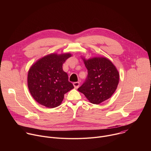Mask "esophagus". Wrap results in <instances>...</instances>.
Listing matches in <instances>:
<instances>
[{
	"mask_svg": "<svg viewBox=\"0 0 151 151\" xmlns=\"http://www.w3.org/2000/svg\"><path fill=\"white\" fill-rule=\"evenodd\" d=\"M73 86H74L75 88H78L79 87V85H80V83H79V82H73Z\"/></svg>",
	"mask_w": 151,
	"mask_h": 151,
	"instance_id": "obj_1",
	"label": "esophagus"
}]
</instances>
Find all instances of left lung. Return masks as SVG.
Wrapping results in <instances>:
<instances>
[{
    "label": "left lung",
    "instance_id": "left-lung-1",
    "mask_svg": "<svg viewBox=\"0 0 151 151\" xmlns=\"http://www.w3.org/2000/svg\"><path fill=\"white\" fill-rule=\"evenodd\" d=\"M88 70L85 82L78 89L88 101L99 104L109 99L117 88L119 73L112 62L104 57L86 59L82 57Z\"/></svg>",
    "mask_w": 151,
    "mask_h": 151
}]
</instances>
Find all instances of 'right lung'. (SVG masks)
<instances>
[{
    "label": "right lung",
    "instance_id": "add662e5",
    "mask_svg": "<svg viewBox=\"0 0 151 151\" xmlns=\"http://www.w3.org/2000/svg\"><path fill=\"white\" fill-rule=\"evenodd\" d=\"M70 53H52L33 63L27 75V86L33 98L40 104L54 108L61 104L64 95L74 87L63 70Z\"/></svg>",
    "mask_w": 151,
    "mask_h": 151
}]
</instances>
